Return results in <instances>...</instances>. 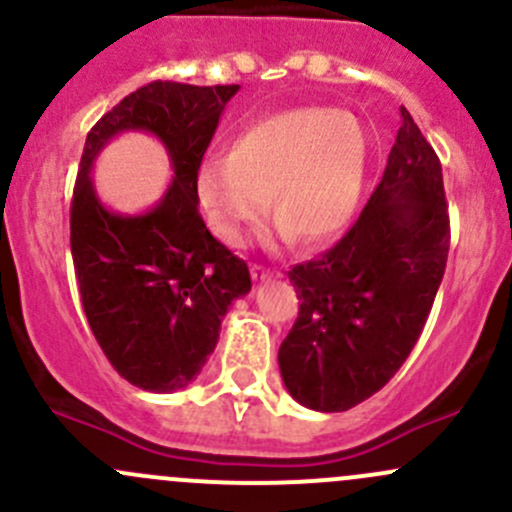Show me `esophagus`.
I'll use <instances>...</instances> for the list:
<instances>
[{
    "label": "esophagus",
    "instance_id": "esophagus-1",
    "mask_svg": "<svg viewBox=\"0 0 512 512\" xmlns=\"http://www.w3.org/2000/svg\"><path fill=\"white\" fill-rule=\"evenodd\" d=\"M250 275L255 282H265V280H275V277H280V272L270 270V267L265 265H250Z\"/></svg>",
    "mask_w": 512,
    "mask_h": 512
}]
</instances>
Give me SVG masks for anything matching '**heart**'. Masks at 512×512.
<instances>
[{
	"mask_svg": "<svg viewBox=\"0 0 512 512\" xmlns=\"http://www.w3.org/2000/svg\"><path fill=\"white\" fill-rule=\"evenodd\" d=\"M369 168V133L349 111L324 106L275 113L237 136L230 156L198 170L210 230L232 247L270 210L282 237L319 247L354 218Z\"/></svg>",
	"mask_w": 512,
	"mask_h": 512,
	"instance_id": "b5f03b06",
	"label": "heart"
}]
</instances>
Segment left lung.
Wrapping results in <instances>:
<instances>
[{"label":"left lung","instance_id":"left-lung-1","mask_svg":"<svg viewBox=\"0 0 512 512\" xmlns=\"http://www.w3.org/2000/svg\"><path fill=\"white\" fill-rule=\"evenodd\" d=\"M451 245L441 160L406 108L384 175L352 230L287 272L299 317L280 371L294 401L347 411L374 396L411 354Z\"/></svg>","mask_w":512,"mask_h":512}]
</instances>
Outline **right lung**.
<instances>
[{"label":"right lung","mask_w":512,"mask_h":512,"mask_svg":"<svg viewBox=\"0 0 512 512\" xmlns=\"http://www.w3.org/2000/svg\"><path fill=\"white\" fill-rule=\"evenodd\" d=\"M240 86L153 81L113 106L86 136L71 200V257L81 304L113 369L156 394L185 389L220 339L250 270L198 213V170L227 101ZM166 146L174 180L151 211L121 216L97 200L90 168L118 132Z\"/></svg>","instance_id":"right-lung-1"}]
</instances>
